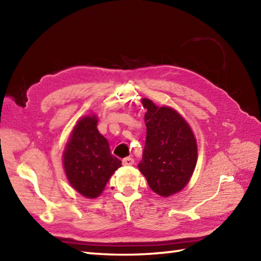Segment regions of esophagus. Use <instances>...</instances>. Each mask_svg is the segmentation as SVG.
Here are the masks:
<instances>
[{"instance_id": "34e87169", "label": "esophagus", "mask_w": 261, "mask_h": 261, "mask_svg": "<svg viewBox=\"0 0 261 261\" xmlns=\"http://www.w3.org/2000/svg\"><path fill=\"white\" fill-rule=\"evenodd\" d=\"M122 164H123L124 166H132L135 164V160H134V158H131V157H126V158L122 160Z\"/></svg>"}]
</instances>
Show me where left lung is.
Segmentation results:
<instances>
[{"label": "left lung", "mask_w": 261, "mask_h": 261, "mask_svg": "<svg viewBox=\"0 0 261 261\" xmlns=\"http://www.w3.org/2000/svg\"><path fill=\"white\" fill-rule=\"evenodd\" d=\"M147 110L146 145L138 165L149 187L163 197L181 191L195 169L197 143L186 120L169 107L142 98Z\"/></svg>", "instance_id": "left-lung-1"}]
</instances>
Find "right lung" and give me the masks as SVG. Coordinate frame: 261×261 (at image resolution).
Listing matches in <instances>:
<instances>
[{
	"mask_svg": "<svg viewBox=\"0 0 261 261\" xmlns=\"http://www.w3.org/2000/svg\"><path fill=\"white\" fill-rule=\"evenodd\" d=\"M95 114L77 121L63 152V163L70 186L87 198L101 195L121 160L110 150L108 140L97 130Z\"/></svg>",
	"mask_w": 261,
	"mask_h": 261,
	"instance_id": "1",
	"label": "right lung"
}]
</instances>
